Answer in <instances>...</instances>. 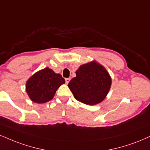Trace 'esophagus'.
<instances>
[{
    "label": "esophagus",
    "mask_w": 150,
    "mask_h": 150,
    "mask_svg": "<svg viewBox=\"0 0 150 150\" xmlns=\"http://www.w3.org/2000/svg\"><path fill=\"white\" fill-rule=\"evenodd\" d=\"M70 79H71L70 78H66V79H65V82H66V83H67V84L69 83V82Z\"/></svg>",
    "instance_id": "esophagus-1"
}]
</instances>
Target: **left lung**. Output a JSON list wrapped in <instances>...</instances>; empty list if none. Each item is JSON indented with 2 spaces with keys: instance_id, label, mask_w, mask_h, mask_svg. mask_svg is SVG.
<instances>
[{
  "instance_id": "obj_1",
  "label": "left lung",
  "mask_w": 150,
  "mask_h": 150,
  "mask_svg": "<svg viewBox=\"0 0 150 150\" xmlns=\"http://www.w3.org/2000/svg\"><path fill=\"white\" fill-rule=\"evenodd\" d=\"M75 78L68 87L75 99L85 104L100 103L108 95L111 86V78L106 69L95 61L82 64L76 71Z\"/></svg>"
}]
</instances>
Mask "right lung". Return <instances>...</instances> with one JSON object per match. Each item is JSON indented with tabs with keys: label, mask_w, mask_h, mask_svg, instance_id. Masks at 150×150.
Here are the masks:
<instances>
[{
	"label": "right lung",
	"mask_w": 150,
	"mask_h": 150,
	"mask_svg": "<svg viewBox=\"0 0 150 150\" xmlns=\"http://www.w3.org/2000/svg\"><path fill=\"white\" fill-rule=\"evenodd\" d=\"M65 83L60 74L46 67L33 74L26 82L27 94L33 102L43 103L53 99L55 92Z\"/></svg>",
	"instance_id": "right-lung-1"
}]
</instances>
